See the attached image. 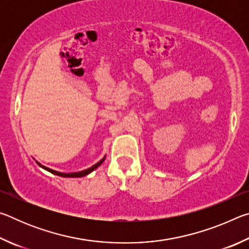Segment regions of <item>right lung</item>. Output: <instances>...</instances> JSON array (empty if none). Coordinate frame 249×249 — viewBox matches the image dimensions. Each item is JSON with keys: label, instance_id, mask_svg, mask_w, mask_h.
I'll return each instance as SVG.
<instances>
[{"label": "right lung", "instance_id": "1", "mask_svg": "<svg viewBox=\"0 0 249 249\" xmlns=\"http://www.w3.org/2000/svg\"><path fill=\"white\" fill-rule=\"evenodd\" d=\"M105 157H107V156H104V157H103L102 159H101L99 162H96L95 165H93L91 168H88V169H86V170L78 171V172H69V174H65V172H59V171H56V170H53V169H50V168H48V167L43 166V165H41V163H39L38 161H36V162L38 163L39 167H41V168H43V169L47 170V171H49V172H52L53 175H56V176H59V177H64V178H81V177L88 176L89 174H91L92 171L95 170L96 168H98L99 166H101V163H102V162L104 161Z\"/></svg>", "mask_w": 249, "mask_h": 249}]
</instances>
